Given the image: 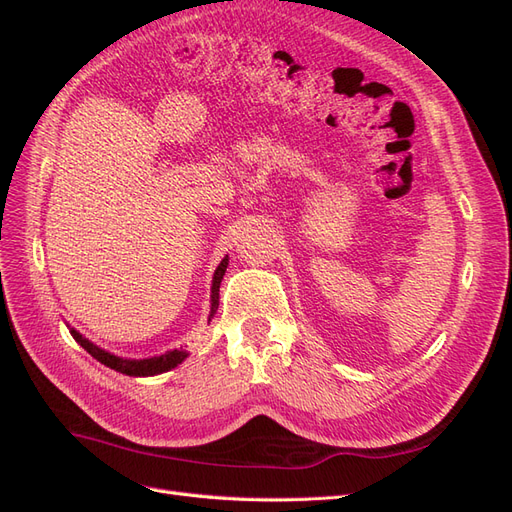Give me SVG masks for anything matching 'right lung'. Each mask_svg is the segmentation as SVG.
<instances>
[{
    "label": "right lung",
    "instance_id": "1",
    "mask_svg": "<svg viewBox=\"0 0 512 512\" xmlns=\"http://www.w3.org/2000/svg\"><path fill=\"white\" fill-rule=\"evenodd\" d=\"M226 269H228V256L222 258L218 269H215V273H213L211 307H209V318H207L209 322L215 316V312H218L220 284L224 280ZM68 329H70V335L76 339V344H81L91 356H94L96 361H100L102 365L111 367V369L119 371V374H126V376H134V378L158 376V374H164V371L175 369L179 363H183L185 359H188V350H177V348L175 350H168L164 354H158V356H149V359H126V356H117L113 352H108V350L96 346L94 342H89L85 335H81L74 327H70V324H68Z\"/></svg>",
    "mask_w": 512,
    "mask_h": 512
}]
</instances>
